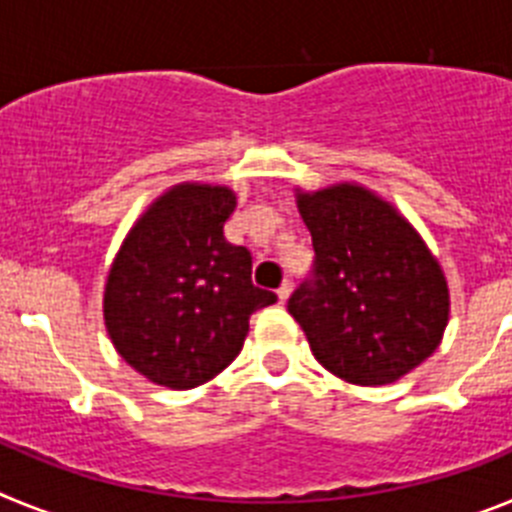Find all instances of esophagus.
<instances>
[{
	"instance_id": "1",
	"label": "esophagus",
	"mask_w": 512,
	"mask_h": 512,
	"mask_svg": "<svg viewBox=\"0 0 512 512\" xmlns=\"http://www.w3.org/2000/svg\"><path fill=\"white\" fill-rule=\"evenodd\" d=\"M289 295H292V282H284L282 287L277 289V297H279V302H282V305H284V302H287V297H289Z\"/></svg>"
}]
</instances>
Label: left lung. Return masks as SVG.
<instances>
[{
  "label": "left lung",
  "mask_w": 512,
  "mask_h": 512,
  "mask_svg": "<svg viewBox=\"0 0 512 512\" xmlns=\"http://www.w3.org/2000/svg\"><path fill=\"white\" fill-rule=\"evenodd\" d=\"M297 207L315 259L287 310L312 356L361 387L423 364L449 323V289L408 220L354 184L300 194Z\"/></svg>",
  "instance_id": "8db88e82"
}]
</instances>
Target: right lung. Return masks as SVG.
Listing matches in <instances>:
<instances>
[{
	"instance_id": "add662e5",
	"label": "right lung",
	"mask_w": 512,
	"mask_h": 512,
	"mask_svg": "<svg viewBox=\"0 0 512 512\" xmlns=\"http://www.w3.org/2000/svg\"><path fill=\"white\" fill-rule=\"evenodd\" d=\"M225 187L182 184L140 217L104 289L117 354L156 384L189 390L241 354L248 320L277 295L253 287L251 251L225 241Z\"/></svg>"
}]
</instances>
